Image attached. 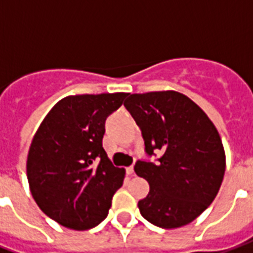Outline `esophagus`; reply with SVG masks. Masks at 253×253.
<instances>
[{
  "mask_svg": "<svg viewBox=\"0 0 253 253\" xmlns=\"http://www.w3.org/2000/svg\"><path fill=\"white\" fill-rule=\"evenodd\" d=\"M126 173L128 176H134V167H128V168H126Z\"/></svg>",
  "mask_w": 253,
  "mask_h": 253,
  "instance_id": "obj_1",
  "label": "esophagus"
}]
</instances>
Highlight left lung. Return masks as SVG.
Segmentation results:
<instances>
[{
  "label": "left lung",
  "instance_id": "8db88e82",
  "mask_svg": "<svg viewBox=\"0 0 253 253\" xmlns=\"http://www.w3.org/2000/svg\"><path fill=\"white\" fill-rule=\"evenodd\" d=\"M125 107L142 130L147 154H163L156 164L139 160L134 167L150 184L138 202L140 214L163 228L190 223L223 181L226 154L216 127L196 102L174 90L130 94Z\"/></svg>",
  "mask_w": 253,
  "mask_h": 253
}]
</instances>
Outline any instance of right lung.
I'll list each match as a JSON object with an SVG mask.
<instances>
[{
  "instance_id": "obj_1",
  "label": "right lung",
  "mask_w": 253,
  "mask_h": 253,
  "mask_svg": "<svg viewBox=\"0 0 253 253\" xmlns=\"http://www.w3.org/2000/svg\"><path fill=\"white\" fill-rule=\"evenodd\" d=\"M127 93L68 95L45 115L27 155V180L37 205L51 219L84 231L109 214L125 169L102 147L105 121Z\"/></svg>"
}]
</instances>
